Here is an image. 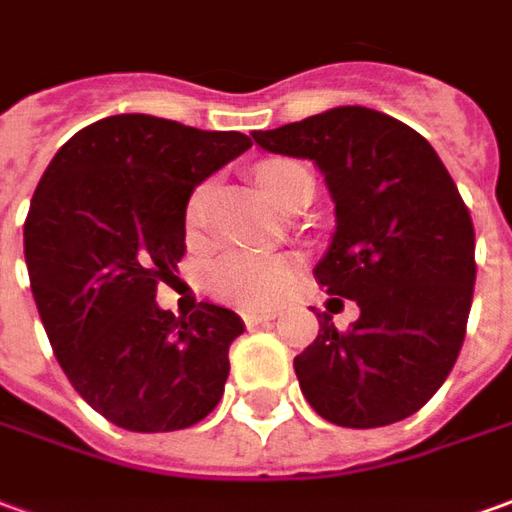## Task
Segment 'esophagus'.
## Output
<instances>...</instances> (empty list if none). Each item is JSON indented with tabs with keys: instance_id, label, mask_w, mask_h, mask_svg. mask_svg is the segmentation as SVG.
<instances>
[{
	"instance_id": "34e87169",
	"label": "esophagus",
	"mask_w": 512,
	"mask_h": 512,
	"mask_svg": "<svg viewBox=\"0 0 512 512\" xmlns=\"http://www.w3.org/2000/svg\"><path fill=\"white\" fill-rule=\"evenodd\" d=\"M274 318V313H244L246 327H257V324H268Z\"/></svg>"
}]
</instances>
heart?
I'll use <instances>...</instances> for the list:
<instances>
[{
	"instance_id": "b5f03b06",
	"label": "heart",
	"mask_w": 512,
	"mask_h": 512,
	"mask_svg": "<svg viewBox=\"0 0 512 512\" xmlns=\"http://www.w3.org/2000/svg\"><path fill=\"white\" fill-rule=\"evenodd\" d=\"M299 174H305V169L291 160H271L257 166L255 182L268 202H274L288 188V182L296 180ZM199 213H202V194H196L188 207V221L199 219ZM291 280L293 268L288 260L255 255V252H227L207 268V288L213 291V296L252 310L274 305Z\"/></svg>"
}]
</instances>
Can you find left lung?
<instances>
[{"mask_svg": "<svg viewBox=\"0 0 512 512\" xmlns=\"http://www.w3.org/2000/svg\"><path fill=\"white\" fill-rule=\"evenodd\" d=\"M252 138L324 174L335 232L313 274L360 307L346 332L316 313V341L293 357L305 399L355 430L413 416L455 366L477 280L474 224L441 157L407 124L360 105Z\"/></svg>", "mask_w": 512, "mask_h": 512, "instance_id": "8db88e82", "label": "left lung"}]
</instances>
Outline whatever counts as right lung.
Listing matches in <instances>:
<instances>
[{
	"label": "right lung",
	"instance_id": "add662e5",
	"mask_svg": "<svg viewBox=\"0 0 512 512\" xmlns=\"http://www.w3.org/2000/svg\"><path fill=\"white\" fill-rule=\"evenodd\" d=\"M249 146L244 132L121 113L71 135L35 188V305L74 391L121 430H185L219 405L244 321L210 302L177 318L155 296L185 255L194 188Z\"/></svg>",
	"mask_w": 512,
	"mask_h": 512
}]
</instances>
